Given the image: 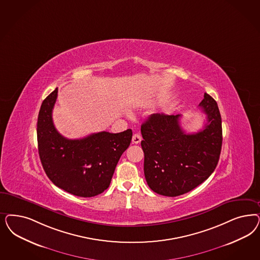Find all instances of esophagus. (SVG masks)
Wrapping results in <instances>:
<instances>
[{
    "mask_svg": "<svg viewBox=\"0 0 260 260\" xmlns=\"http://www.w3.org/2000/svg\"><path fill=\"white\" fill-rule=\"evenodd\" d=\"M142 141V136L140 134H134L133 135V138H132V143H140Z\"/></svg>",
    "mask_w": 260,
    "mask_h": 260,
    "instance_id": "obj_1",
    "label": "esophagus"
}]
</instances>
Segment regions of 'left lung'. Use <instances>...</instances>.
<instances>
[{
  "label": "left lung",
  "instance_id": "obj_1",
  "mask_svg": "<svg viewBox=\"0 0 260 260\" xmlns=\"http://www.w3.org/2000/svg\"><path fill=\"white\" fill-rule=\"evenodd\" d=\"M199 107L207 122L187 134L180 115L153 114L142 124L144 176L151 189L175 197L205 182L217 166L222 147V120L217 102L205 92Z\"/></svg>",
  "mask_w": 260,
  "mask_h": 260
}]
</instances>
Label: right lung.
<instances>
[{
  "label": "right lung",
  "mask_w": 260,
  "mask_h": 260,
  "mask_svg": "<svg viewBox=\"0 0 260 260\" xmlns=\"http://www.w3.org/2000/svg\"><path fill=\"white\" fill-rule=\"evenodd\" d=\"M57 88L42 102L37 120L38 152L43 168L59 188L79 197H92L109 187L117 161L132 140V130L100 132L69 140L52 121Z\"/></svg>",
  "instance_id": "add662e5"
}]
</instances>
